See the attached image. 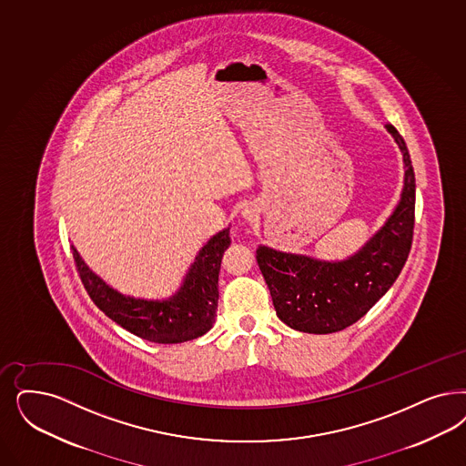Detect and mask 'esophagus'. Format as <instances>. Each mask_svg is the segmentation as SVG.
Here are the masks:
<instances>
[{
    "mask_svg": "<svg viewBox=\"0 0 466 466\" xmlns=\"http://www.w3.org/2000/svg\"><path fill=\"white\" fill-rule=\"evenodd\" d=\"M242 215L248 218V220H253V217H255V208H251V207H248V208L242 211Z\"/></svg>",
    "mask_w": 466,
    "mask_h": 466,
    "instance_id": "esophagus-1",
    "label": "esophagus"
}]
</instances>
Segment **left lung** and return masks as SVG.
<instances>
[{"label":"left lung","mask_w":466,"mask_h":466,"mask_svg":"<svg viewBox=\"0 0 466 466\" xmlns=\"http://www.w3.org/2000/svg\"><path fill=\"white\" fill-rule=\"evenodd\" d=\"M404 161L401 201L353 257L321 261L259 246L257 261L277 317L308 334H332L360 320L400 277L415 227V172L401 134L387 126Z\"/></svg>","instance_id":"1"}]
</instances>
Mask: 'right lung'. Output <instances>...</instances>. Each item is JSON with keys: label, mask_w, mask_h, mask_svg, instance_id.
Instances as JSON below:
<instances>
[{"label": "right lung", "mask_w": 466, "mask_h": 466, "mask_svg": "<svg viewBox=\"0 0 466 466\" xmlns=\"http://www.w3.org/2000/svg\"><path fill=\"white\" fill-rule=\"evenodd\" d=\"M228 246V228H224L198 253L180 289L163 301L120 294L89 270L74 246L72 255L89 298L108 319L137 338L177 344L201 338L213 327L218 306V272Z\"/></svg>", "instance_id": "obj_1"}]
</instances>
